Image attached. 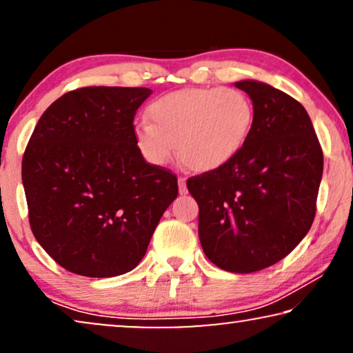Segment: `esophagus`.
Returning a JSON list of instances; mask_svg holds the SVG:
<instances>
[{
  "mask_svg": "<svg viewBox=\"0 0 353 353\" xmlns=\"http://www.w3.org/2000/svg\"><path fill=\"white\" fill-rule=\"evenodd\" d=\"M178 191H180V194H186L188 192V188H186V180L183 176L178 178Z\"/></svg>",
  "mask_w": 353,
  "mask_h": 353,
  "instance_id": "esophagus-1",
  "label": "esophagus"
}]
</instances>
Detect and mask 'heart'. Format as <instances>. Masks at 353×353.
<instances>
[{
    "label": "heart",
    "instance_id": "obj_1",
    "mask_svg": "<svg viewBox=\"0 0 353 353\" xmlns=\"http://www.w3.org/2000/svg\"><path fill=\"white\" fill-rule=\"evenodd\" d=\"M149 122L134 127L138 151L152 165L176 152L196 172H214L243 151L252 132L254 105L234 88H185L148 105Z\"/></svg>",
    "mask_w": 353,
    "mask_h": 353
}]
</instances>
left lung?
Wrapping results in <instances>:
<instances>
[{"instance_id":"obj_1","label":"left lung","mask_w":353,"mask_h":353,"mask_svg":"<svg viewBox=\"0 0 353 353\" xmlns=\"http://www.w3.org/2000/svg\"><path fill=\"white\" fill-rule=\"evenodd\" d=\"M254 125L243 151L186 181L199 205V239L212 263L254 273L286 257L310 230L323 151L303 105L272 85L241 80Z\"/></svg>"}]
</instances>
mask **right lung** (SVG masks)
<instances>
[{
	"instance_id": "1",
	"label": "right lung",
	"mask_w": 353,
	"mask_h": 353,
	"mask_svg": "<svg viewBox=\"0 0 353 353\" xmlns=\"http://www.w3.org/2000/svg\"><path fill=\"white\" fill-rule=\"evenodd\" d=\"M152 91L86 86L45 110L22 159L28 220L61 267L81 276H119L137 267L176 176L144 161L133 120Z\"/></svg>"
}]
</instances>
